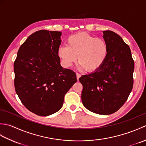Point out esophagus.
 <instances>
[{
	"label": "esophagus",
	"mask_w": 146,
	"mask_h": 146,
	"mask_svg": "<svg viewBox=\"0 0 146 146\" xmlns=\"http://www.w3.org/2000/svg\"><path fill=\"white\" fill-rule=\"evenodd\" d=\"M76 78H77V80H79V78H80V77H81V75H80V74H79V73H77L76 74Z\"/></svg>",
	"instance_id": "obj_1"
}]
</instances>
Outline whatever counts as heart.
<instances>
[{"label":"heart","instance_id":"1","mask_svg":"<svg viewBox=\"0 0 146 146\" xmlns=\"http://www.w3.org/2000/svg\"><path fill=\"white\" fill-rule=\"evenodd\" d=\"M66 46L58 49V56L65 67L69 68L77 60L79 68L93 73L98 70L106 61L108 46L105 40L86 33H79L68 37Z\"/></svg>","mask_w":146,"mask_h":146}]
</instances>
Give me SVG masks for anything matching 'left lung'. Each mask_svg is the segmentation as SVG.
Returning a JSON list of instances; mask_svg holds the SVG:
<instances>
[{"label": "left lung", "mask_w": 146, "mask_h": 146, "mask_svg": "<svg viewBox=\"0 0 146 146\" xmlns=\"http://www.w3.org/2000/svg\"><path fill=\"white\" fill-rule=\"evenodd\" d=\"M103 34L108 46L106 61L98 70L79 80L84 107L95 113L110 115L124 104L131 94L134 61L129 46L119 35L111 31Z\"/></svg>", "instance_id": "8db88e82"}]
</instances>
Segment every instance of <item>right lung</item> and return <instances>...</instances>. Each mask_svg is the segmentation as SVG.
Instances as JSON below:
<instances>
[{
	"instance_id": "1",
	"label": "right lung",
	"mask_w": 146,
	"mask_h": 146,
	"mask_svg": "<svg viewBox=\"0 0 146 146\" xmlns=\"http://www.w3.org/2000/svg\"><path fill=\"white\" fill-rule=\"evenodd\" d=\"M60 31L40 30L29 36L17 52L14 64L16 94L27 109L40 116L57 112L77 79L61 66L58 51Z\"/></svg>"
}]
</instances>
